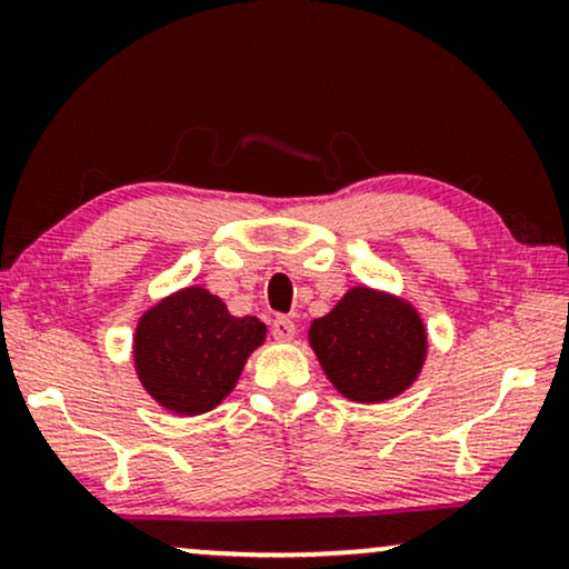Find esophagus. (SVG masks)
<instances>
[{"label":"esophagus","mask_w":569,"mask_h":569,"mask_svg":"<svg viewBox=\"0 0 569 569\" xmlns=\"http://www.w3.org/2000/svg\"><path fill=\"white\" fill-rule=\"evenodd\" d=\"M271 337L279 341H290L295 337V323L290 321V318L277 316L274 323H271Z\"/></svg>","instance_id":"34e87169"}]
</instances>
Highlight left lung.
<instances>
[{
  "label": "left lung",
  "mask_w": 569,
  "mask_h": 569,
  "mask_svg": "<svg viewBox=\"0 0 569 569\" xmlns=\"http://www.w3.org/2000/svg\"><path fill=\"white\" fill-rule=\"evenodd\" d=\"M308 339L333 388L360 403L407 391L427 355L417 310L370 287H352L329 316L310 323Z\"/></svg>",
  "instance_id": "left-lung-1"
}]
</instances>
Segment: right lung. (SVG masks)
<instances>
[{
  "label": "right lung",
  "instance_id": "1",
  "mask_svg": "<svg viewBox=\"0 0 569 569\" xmlns=\"http://www.w3.org/2000/svg\"><path fill=\"white\" fill-rule=\"evenodd\" d=\"M267 339L259 318L230 316L204 287L160 300L139 318L134 368L144 391L176 415H204L236 388L248 355Z\"/></svg>",
  "mask_w": 569,
  "mask_h": 569
}]
</instances>
